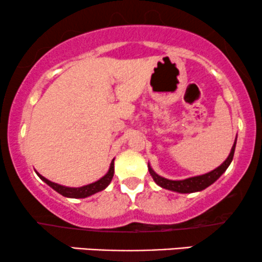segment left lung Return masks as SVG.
<instances>
[{"mask_svg":"<svg viewBox=\"0 0 262 262\" xmlns=\"http://www.w3.org/2000/svg\"><path fill=\"white\" fill-rule=\"evenodd\" d=\"M235 145H236V138H235V141H234L233 148L230 150L229 156L225 159L223 164H222L221 166H218L217 169L210 171V172L204 173V175L189 177V179H185V180H176L175 181V180H167L165 179V177L159 176L158 173L151 169V166L148 164L149 172L152 179H154L156 185H159L162 188L170 189V191H173V192H179V193H192V192L202 191V189L207 188L208 186L212 185V183H214L219 177L225 172V170L228 169V166L230 165L231 160H233L234 151H235Z\"/></svg>","mask_w":262,"mask_h":262,"instance_id":"left-lung-1","label":"left lung"}]
</instances>
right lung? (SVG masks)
Segmentation results:
<instances>
[{"mask_svg": "<svg viewBox=\"0 0 262 262\" xmlns=\"http://www.w3.org/2000/svg\"><path fill=\"white\" fill-rule=\"evenodd\" d=\"M113 173H114V159L112 160V162H111L110 170H108L106 175L102 177V179L98 180V181L90 183V185L82 186V187H66V186H61L59 185V183L49 181V180L45 179V177H43L41 175H39V173L38 176L40 177L47 185H49L50 187L55 189L58 193L61 194V196L69 197V198H85V197L92 196V194L97 193V192L100 191H103V189L110 185L111 181H112Z\"/></svg>", "mask_w": 262, "mask_h": 262, "instance_id": "1", "label": "right lung"}]
</instances>
